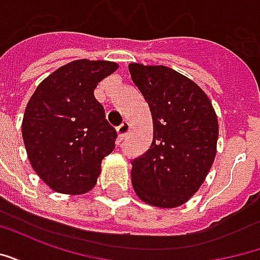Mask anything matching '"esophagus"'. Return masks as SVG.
<instances>
[{"label": "esophagus", "mask_w": 260, "mask_h": 260, "mask_svg": "<svg viewBox=\"0 0 260 260\" xmlns=\"http://www.w3.org/2000/svg\"><path fill=\"white\" fill-rule=\"evenodd\" d=\"M128 132H129V124H128V122H122V124L117 128V134H118L119 141L125 139V136L128 135Z\"/></svg>", "instance_id": "1"}]
</instances>
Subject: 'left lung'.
Listing matches in <instances>:
<instances>
[{
	"label": "left lung",
	"instance_id": "1",
	"mask_svg": "<svg viewBox=\"0 0 260 260\" xmlns=\"http://www.w3.org/2000/svg\"><path fill=\"white\" fill-rule=\"evenodd\" d=\"M153 119L150 149L132 161V186L152 206L173 209L195 195L217 153L212 102L193 80L164 65L129 64Z\"/></svg>",
	"mask_w": 260,
	"mask_h": 260
}]
</instances>
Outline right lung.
Listing matches in <instances>:
<instances>
[{"mask_svg": "<svg viewBox=\"0 0 260 260\" xmlns=\"http://www.w3.org/2000/svg\"><path fill=\"white\" fill-rule=\"evenodd\" d=\"M117 62L76 59L48 75L30 97L22 136L31 167L53 191L80 195L96 185L117 132L94 89Z\"/></svg>", "mask_w": 260, "mask_h": 260, "instance_id": "1", "label": "right lung"}]
</instances>
